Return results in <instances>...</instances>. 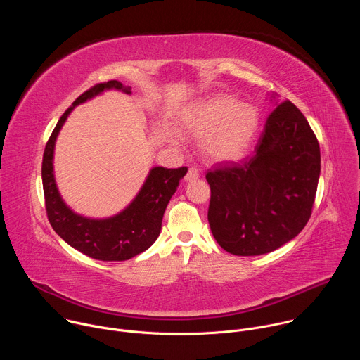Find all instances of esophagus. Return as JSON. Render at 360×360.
Segmentation results:
<instances>
[{
    "mask_svg": "<svg viewBox=\"0 0 360 360\" xmlns=\"http://www.w3.org/2000/svg\"><path fill=\"white\" fill-rule=\"evenodd\" d=\"M199 178V171L196 169V168H189L188 169V174H186V176H185V181L186 182H191V181H195V179H198Z\"/></svg>",
    "mask_w": 360,
    "mask_h": 360,
    "instance_id": "1",
    "label": "esophagus"
}]
</instances>
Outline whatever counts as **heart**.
<instances>
[{"instance_id":"obj_1","label":"heart","mask_w":360,"mask_h":360,"mask_svg":"<svg viewBox=\"0 0 360 360\" xmlns=\"http://www.w3.org/2000/svg\"><path fill=\"white\" fill-rule=\"evenodd\" d=\"M185 132L203 138V152L215 162H235L250 146L259 128V112L253 105L240 102L228 94H215L198 101L181 118ZM171 143H179L176 131L168 132Z\"/></svg>"}]
</instances>
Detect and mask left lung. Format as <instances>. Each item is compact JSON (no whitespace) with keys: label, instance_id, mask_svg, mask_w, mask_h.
<instances>
[{"label":"left lung","instance_id":"obj_1","mask_svg":"<svg viewBox=\"0 0 360 360\" xmlns=\"http://www.w3.org/2000/svg\"><path fill=\"white\" fill-rule=\"evenodd\" d=\"M275 110L255 155L207 174L208 221L217 242L238 256L269 253L307 224L321 175L318 139L289 99L269 95Z\"/></svg>","mask_w":360,"mask_h":360}]
</instances>
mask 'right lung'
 I'll use <instances>...</instances> for the list:
<instances>
[{"instance_id":"1","label":"right lung","mask_w":360,"mask_h":360,"mask_svg":"<svg viewBox=\"0 0 360 360\" xmlns=\"http://www.w3.org/2000/svg\"><path fill=\"white\" fill-rule=\"evenodd\" d=\"M120 91L131 95V86L120 81L98 84L78 96L51 134L42 158V186L51 226L74 249L98 261H127L146 250L160 236L164 212L188 168L149 169L141 189L127 207L108 218H89L74 212L63 199L54 174L56 142L74 108L104 94Z\"/></svg>"}]
</instances>
